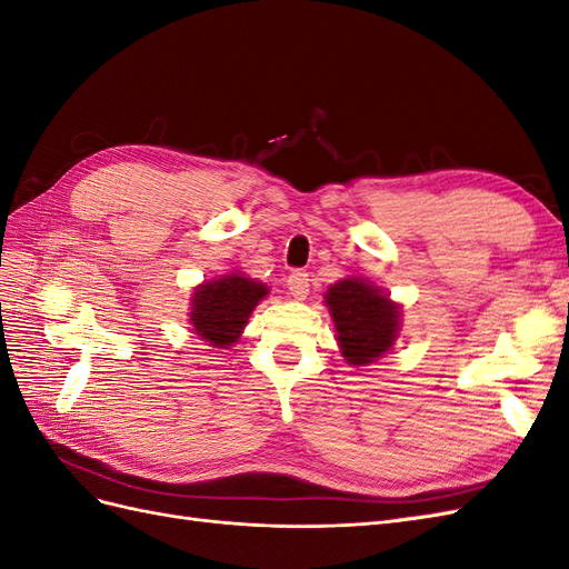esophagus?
Wrapping results in <instances>:
<instances>
[{
  "instance_id": "34e87169",
  "label": "esophagus",
  "mask_w": 569,
  "mask_h": 569,
  "mask_svg": "<svg viewBox=\"0 0 569 569\" xmlns=\"http://www.w3.org/2000/svg\"><path fill=\"white\" fill-rule=\"evenodd\" d=\"M287 289L291 297L303 301L308 297V289H311V282H308V272H303V270L291 272L287 278Z\"/></svg>"
}]
</instances>
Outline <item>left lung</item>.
<instances>
[{
    "instance_id": "1",
    "label": "left lung",
    "mask_w": 569,
    "mask_h": 569,
    "mask_svg": "<svg viewBox=\"0 0 569 569\" xmlns=\"http://www.w3.org/2000/svg\"><path fill=\"white\" fill-rule=\"evenodd\" d=\"M325 303L335 320L341 356L349 366H370L399 337L401 306L363 278L339 280L327 289Z\"/></svg>"
}]
</instances>
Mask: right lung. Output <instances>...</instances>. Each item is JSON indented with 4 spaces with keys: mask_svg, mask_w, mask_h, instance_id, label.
I'll return each mask as SVG.
<instances>
[{
    "mask_svg": "<svg viewBox=\"0 0 569 569\" xmlns=\"http://www.w3.org/2000/svg\"><path fill=\"white\" fill-rule=\"evenodd\" d=\"M266 297L268 287L263 282L244 278L239 272L222 274V278L194 289L189 322L211 347L228 349L242 337L251 311Z\"/></svg>",
    "mask_w": 569,
    "mask_h": 569,
    "instance_id": "1",
    "label": "right lung"
}]
</instances>
